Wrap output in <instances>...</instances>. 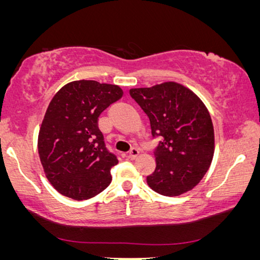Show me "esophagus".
<instances>
[{"mask_svg":"<svg viewBox=\"0 0 260 260\" xmlns=\"http://www.w3.org/2000/svg\"><path fill=\"white\" fill-rule=\"evenodd\" d=\"M140 155V150H138L137 148H131L130 149V151H129V158H131V159H135L137 157V156Z\"/></svg>","mask_w":260,"mask_h":260,"instance_id":"1","label":"esophagus"}]
</instances>
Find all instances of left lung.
<instances>
[{
	"instance_id": "obj_1",
	"label": "left lung",
	"mask_w": 260,
	"mask_h": 260,
	"mask_svg": "<svg viewBox=\"0 0 260 260\" xmlns=\"http://www.w3.org/2000/svg\"><path fill=\"white\" fill-rule=\"evenodd\" d=\"M130 95L150 120L156 169L149 187L165 197L189 191L202 180L214 155V127L207 108L193 91L175 81L131 88Z\"/></svg>"
}]
</instances>
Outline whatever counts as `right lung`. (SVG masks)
<instances>
[{
  "mask_svg": "<svg viewBox=\"0 0 260 260\" xmlns=\"http://www.w3.org/2000/svg\"><path fill=\"white\" fill-rule=\"evenodd\" d=\"M122 95L117 85L76 80L60 88L49 103L38 150L46 176L60 194L87 200L111 183L110 170L118 159L105 147L98 117Z\"/></svg>",
  "mask_w": 260,
  "mask_h": 260,
  "instance_id": "add662e5",
  "label": "right lung"
}]
</instances>
